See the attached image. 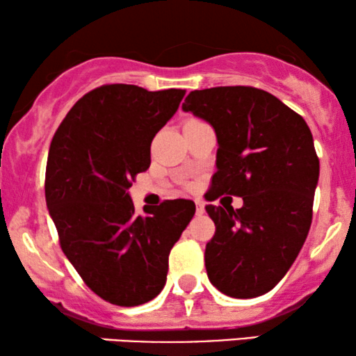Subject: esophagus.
Instances as JSON below:
<instances>
[{"label": "esophagus", "mask_w": 356, "mask_h": 356, "mask_svg": "<svg viewBox=\"0 0 356 356\" xmlns=\"http://www.w3.org/2000/svg\"><path fill=\"white\" fill-rule=\"evenodd\" d=\"M195 204H197V214L198 216H202V214L204 213V203L202 202V200H195Z\"/></svg>", "instance_id": "34e87169"}]
</instances>
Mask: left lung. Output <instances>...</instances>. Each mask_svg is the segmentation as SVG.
<instances>
[{"instance_id":"obj_1","label":"left lung","mask_w":356,"mask_h":356,"mask_svg":"<svg viewBox=\"0 0 356 356\" xmlns=\"http://www.w3.org/2000/svg\"><path fill=\"white\" fill-rule=\"evenodd\" d=\"M209 122L218 137L209 202L221 195L243 207L207 204L216 232L204 266L219 292L254 298L285 276L307 240L319 159L305 119L254 87L193 90L182 104Z\"/></svg>"}]
</instances>
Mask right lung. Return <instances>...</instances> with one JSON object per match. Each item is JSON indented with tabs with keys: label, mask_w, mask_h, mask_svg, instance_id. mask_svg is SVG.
I'll return each instance as SVG.
<instances>
[{
	"label": "right lung",
	"mask_w": 356,
	"mask_h": 356,
	"mask_svg": "<svg viewBox=\"0 0 356 356\" xmlns=\"http://www.w3.org/2000/svg\"><path fill=\"white\" fill-rule=\"evenodd\" d=\"M184 95L102 85L74 104L49 145L44 197L59 245L83 282L118 307H137L161 292L169 253L195 214L190 200L135 214L127 192L149 168L154 135Z\"/></svg>",
	"instance_id": "1"
}]
</instances>
